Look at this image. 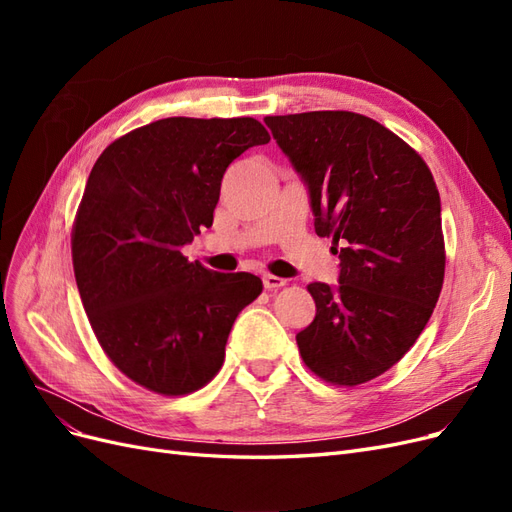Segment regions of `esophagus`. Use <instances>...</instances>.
Instances as JSON below:
<instances>
[{"mask_svg":"<svg viewBox=\"0 0 512 512\" xmlns=\"http://www.w3.org/2000/svg\"><path fill=\"white\" fill-rule=\"evenodd\" d=\"M262 284H265L267 290H277V288H284L286 286V280H282V277H277V275L267 273V275H262Z\"/></svg>","mask_w":512,"mask_h":512,"instance_id":"1","label":"esophagus"}]
</instances>
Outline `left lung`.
I'll return each mask as SVG.
<instances>
[{
	"instance_id": "obj_1",
	"label": "left lung",
	"mask_w": 512,
	"mask_h": 512,
	"mask_svg": "<svg viewBox=\"0 0 512 512\" xmlns=\"http://www.w3.org/2000/svg\"><path fill=\"white\" fill-rule=\"evenodd\" d=\"M309 188L318 237L339 247V288L309 284L316 318L297 335L303 363L359 386L401 361L444 284L440 194L425 160L382 123L350 111L265 117Z\"/></svg>"
}]
</instances>
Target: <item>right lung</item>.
I'll use <instances>...</instances> for the list:
<instances>
[{"label": "right lung", "instance_id": "1", "mask_svg": "<svg viewBox=\"0 0 512 512\" xmlns=\"http://www.w3.org/2000/svg\"><path fill=\"white\" fill-rule=\"evenodd\" d=\"M254 117H168L119 136L96 160L72 226V265L91 329L138 386L190 395L218 374L228 333L262 292L181 247L213 224L226 168L267 145Z\"/></svg>", "mask_w": 512, "mask_h": 512}]
</instances>
